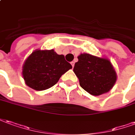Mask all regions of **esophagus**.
Wrapping results in <instances>:
<instances>
[{
    "mask_svg": "<svg viewBox=\"0 0 135 135\" xmlns=\"http://www.w3.org/2000/svg\"><path fill=\"white\" fill-rule=\"evenodd\" d=\"M71 65H72V66H73V68H74V65H75V62H71Z\"/></svg>",
    "mask_w": 135,
    "mask_h": 135,
    "instance_id": "1",
    "label": "esophagus"
}]
</instances>
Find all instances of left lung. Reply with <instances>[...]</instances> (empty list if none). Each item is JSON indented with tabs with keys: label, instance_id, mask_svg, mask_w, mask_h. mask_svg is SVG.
<instances>
[{
	"label": "left lung",
	"instance_id": "left-lung-1",
	"mask_svg": "<svg viewBox=\"0 0 135 135\" xmlns=\"http://www.w3.org/2000/svg\"><path fill=\"white\" fill-rule=\"evenodd\" d=\"M73 71L80 85L93 96H100L111 90L117 81V73L107 58L83 53L78 57Z\"/></svg>",
	"mask_w": 135,
	"mask_h": 135
}]
</instances>
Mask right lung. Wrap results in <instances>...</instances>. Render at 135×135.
Listing matches in <instances>:
<instances>
[{
	"mask_svg": "<svg viewBox=\"0 0 135 135\" xmlns=\"http://www.w3.org/2000/svg\"><path fill=\"white\" fill-rule=\"evenodd\" d=\"M71 68L63 55H57L54 50H36L25 61L22 75L28 87L44 90L55 85L61 76Z\"/></svg>",
	"mask_w": 135,
	"mask_h": 135,
	"instance_id": "add662e5",
	"label": "right lung"
}]
</instances>
